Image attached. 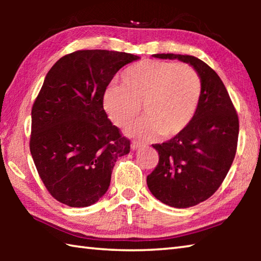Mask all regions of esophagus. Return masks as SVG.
I'll return each instance as SVG.
<instances>
[{"instance_id": "obj_1", "label": "esophagus", "mask_w": 261, "mask_h": 261, "mask_svg": "<svg viewBox=\"0 0 261 261\" xmlns=\"http://www.w3.org/2000/svg\"><path fill=\"white\" fill-rule=\"evenodd\" d=\"M141 146V143H139V141H132L131 144V148L132 149H137L138 147Z\"/></svg>"}]
</instances>
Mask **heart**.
I'll return each mask as SVG.
<instances>
[{"label":"heart","mask_w":261,"mask_h":261,"mask_svg":"<svg viewBox=\"0 0 261 261\" xmlns=\"http://www.w3.org/2000/svg\"><path fill=\"white\" fill-rule=\"evenodd\" d=\"M123 86L108 85L102 94V107L110 121L124 127L140 113L146 116L126 129L140 139L166 138L180 134L196 114L202 85L199 74L188 64L147 60L125 69Z\"/></svg>","instance_id":"heart-1"}]
</instances>
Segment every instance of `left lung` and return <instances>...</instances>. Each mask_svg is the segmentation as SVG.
Here are the masks:
<instances>
[{"label": "left lung", "instance_id": "8db88e82", "mask_svg": "<svg viewBox=\"0 0 261 261\" xmlns=\"http://www.w3.org/2000/svg\"><path fill=\"white\" fill-rule=\"evenodd\" d=\"M154 57L188 63L201 79L202 92L192 121L174 138L153 145L159 163L147 176V187L158 200L188 208L208 199L226 178L236 154L240 123L226 86L205 62L179 54Z\"/></svg>", "mask_w": 261, "mask_h": 261}]
</instances>
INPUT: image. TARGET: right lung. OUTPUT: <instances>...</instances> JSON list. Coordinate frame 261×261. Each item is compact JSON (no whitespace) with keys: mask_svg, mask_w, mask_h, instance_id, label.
<instances>
[{"mask_svg":"<svg viewBox=\"0 0 261 261\" xmlns=\"http://www.w3.org/2000/svg\"><path fill=\"white\" fill-rule=\"evenodd\" d=\"M137 55L103 49L77 50L48 71L32 107L30 151L53 197L86 207L107 192L115 162L130 141L113 125L102 94L113 77Z\"/></svg>","mask_w":261,"mask_h":261,"instance_id":"1","label":"right lung"}]
</instances>
